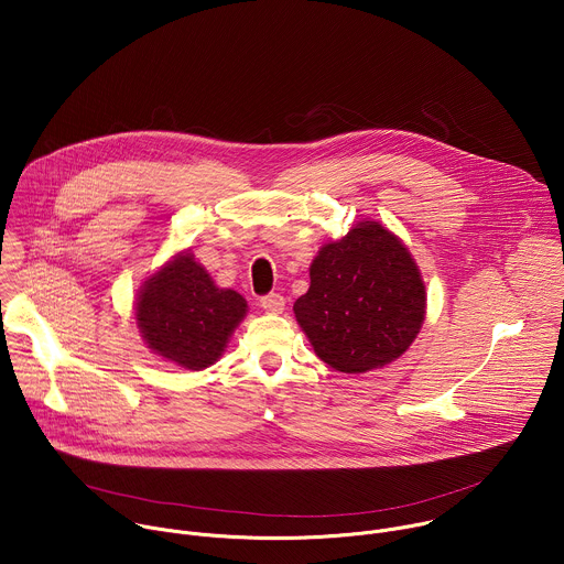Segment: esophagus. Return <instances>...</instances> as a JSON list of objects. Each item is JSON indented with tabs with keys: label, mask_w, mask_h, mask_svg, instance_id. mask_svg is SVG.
Masks as SVG:
<instances>
[{
	"label": "esophagus",
	"mask_w": 564,
	"mask_h": 564,
	"mask_svg": "<svg viewBox=\"0 0 564 564\" xmlns=\"http://www.w3.org/2000/svg\"><path fill=\"white\" fill-rule=\"evenodd\" d=\"M261 307H263L265 312L279 314V312H283V307H285V299H283L279 292H270V294L261 296Z\"/></svg>",
	"instance_id": "obj_1"
}]
</instances>
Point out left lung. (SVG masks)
Masks as SVG:
<instances>
[{"instance_id":"8db88e82","label":"left lung","mask_w":564,"mask_h":564,"mask_svg":"<svg viewBox=\"0 0 564 564\" xmlns=\"http://www.w3.org/2000/svg\"><path fill=\"white\" fill-rule=\"evenodd\" d=\"M294 314L318 359L366 372L404 355L426 314V290L411 252L375 220L324 246Z\"/></svg>"}]
</instances>
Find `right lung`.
Wrapping results in <instances>:
<instances>
[{"label": "right lung", "instance_id": "obj_1", "mask_svg": "<svg viewBox=\"0 0 564 564\" xmlns=\"http://www.w3.org/2000/svg\"><path fill=\"white\" fill-rule=\"evenodd\" d=\"M248 303L234 290H220L189 252L153 274L135 303L138 328L149 348L189 370L212 366Z\"/></svg>", "mask_w": 564, "mask_h": 564}]
</instances>
